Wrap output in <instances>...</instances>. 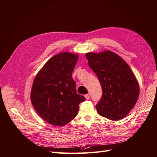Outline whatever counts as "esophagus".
<instances>
[{
  "label": "esophagus",
  "instance_id": "esophagus-1",
  "mask_svg": "<svg viewBox=\"0 0 157 157\" xmlns=\"http://www.w3.org/2000/svg\"><path fill=\"white\" fill-rule=\"evenodd\" d=\"M85 98H86V100H89L90 98V94H86V95H85Z\"/></svg>",
  "mask_w": 157,
  "mask_h": 157
}]
</instances>
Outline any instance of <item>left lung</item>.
<instances>
[{
	"instance_id": "left-lung-1",
	"label": "left lung",
	"mask_w": 157,
	"mask_h": 157,
	"mask_svg": "<svg viewBox=\"0 0 157 157\" xmlns=\"http://www.w3.org/2000/svg\"><path fill=\"white\" fill-rule=\"evenodd\" d=\"M86 57L102 88V96L96 104L98 113L116 121L124 118L139 95V86L128 65L110 51L87 53Z\"/></svg>"
}]
</instances>
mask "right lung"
Returning a JSON list of instances; mask_svg holds the SVG:
<instances>
[{
  "instance_id": "add662e5",
  "label": "right lung",
  "mask_w": 157,
  "mask_h": 157,
  "mask_svg": "<svg viewBox=\"0 0 157 157\" xmlns=\"http://www.w3.org/2000/svg\"><path fill=\"white\" fill-rule=\"evenodd\" d=\"M77 55L63 52L47 61L34 79L31 100L35 110L51 124L64 126L78 114L79 104L86 100L76 93L72 72Z\"/></svg>"
}]
</instances>
